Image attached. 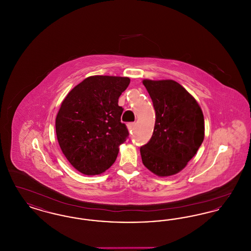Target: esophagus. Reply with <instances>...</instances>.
Masks as SVG:
<instances>
[{
  "mask_svg": "<svg viewBox=\"0 0 251 251\" xmlns=\"http://www.w3.org/2000/svg\"><path fill=\"white\" fill-rule=\"evenodd\" d=\"M135 125H136V124H135L134 122H131V123H129V124H128V129H129L130 131H131V130H133V129H134V127H135Z\"/></svg>",
  "mask_w": 251,
  "mask_h": 251,
  "instance_id": "1",
  "label": "esophagus"
}]
</instances>
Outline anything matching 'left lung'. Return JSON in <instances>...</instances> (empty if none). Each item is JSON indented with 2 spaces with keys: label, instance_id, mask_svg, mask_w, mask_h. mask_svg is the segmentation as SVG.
Returning a JSON list of instances; mask_svg holds the SVG:
<instances>
[{
  "label": "left lung",
  "instance_id": "1",
  "mask_svg": "<svg viewBox=\"0 0 251 251\" xmlns=\"http://www.w3.org/2000/svg\"><path fill=\"white\" fill-rule=\"evenodd\" d=\"M153 102L155 126L140 148L144 166L160 177L186 167L204 139V118L197 100L173 80H144Z\"/></svg>",
  "mask_w": 251,
  "mask_h": 251
}]
</instances>
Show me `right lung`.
I'll return each mask as SVG.
<instances>
[{
	"mask_svg": "<svg viewBox=\"0 0 251 251\" xmlns=\"http://www.w3.org/2000/svg\"><path fill=\"white\" fill-rule=\"evenodd\" d=\"M129 84L128 77L90 76L61 104L55 120L57 140L72 167L84 175L107 170L129 135L118 103Z\"/></svg>",
	"mask_w": 251,
	"mask_h": 251,
	"instance_id": "right-lung-1",
	"label": "right lung"
}]
</instances>
